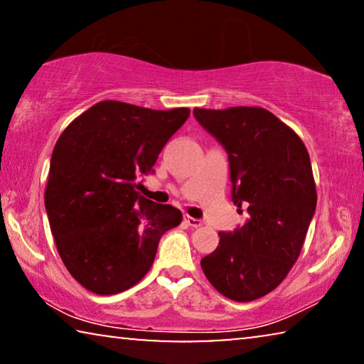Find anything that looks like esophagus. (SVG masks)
Wrapping results in <instances>:
<instances>
[{"label": "esophagus", "instance_id": "34e87169", "mask_svg": "<svg viewBox=\"0 0 364 364\" xmlns=\"http://www.w3.org/2000/svg\"><path fill=\"white\" fill-rule=\"evenodd\" d=\"M184 222H186L189 227H199L203 224V220L200 219H194V217H189V215H184Z\"/></svg>", "mask_w": 364, "mask_h": 364}]
</instances>
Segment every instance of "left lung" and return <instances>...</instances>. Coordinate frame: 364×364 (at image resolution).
<instances>
[{"mask_svg":"<svg viewBox=\"0 0 364 364\" xmlns=\"http://www.w3.org/2000/svg\"><path fill=\"white\" fill-rule=\"evenodd\" d=\"M193 114L227 151L232 200L248 214L242 227L219 232L200 267L220 294L255 301L279 286L301 253L317 205L311 159L294 130L263 107Z\"/></svg>","mask_w":364,"mask_h":364,"instance_id":"obj_1","label":"left lung"}]
</instances>
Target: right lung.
<instances>
[{
  "mask_svg": "<svg viewBox=\"0 0 364 364\" xmlns=\"http://www.w3.org/2000/svg\"><path fill=\"white\" fill-rule=\"evenodd\" d=\"M188 107L154 111L121 101L91 106L63 130L52 151L46 210L70 274L96 294L137 284L161 235L181 210L140 196L137 178L154 173Z\"/></svg>",
  "mask_w": 364,
  "mask_h": 364,
  "instance_id": "1",
  "label": "right lung"
}]
</instances>
